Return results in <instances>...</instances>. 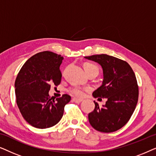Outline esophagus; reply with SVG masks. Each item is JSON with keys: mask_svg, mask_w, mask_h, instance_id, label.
I'll return each instance as SVG.
<instances>
[{"mask_svg": "<svg viewBox=\"0 0 156 156\" xmlns=\"http://www.w3.org/2000/svg\"><path fill=\"white\" fill-rule=\"evenodd\" d=\"M73 101L74 102H76V103H80V102H82L83 101V99H76V98H74L73 99Z\"/></svg>", "mask_w": 156, "mask_h": 156, "instance_id": "esophagus-1", "label": "esophagus"}]
</instances>
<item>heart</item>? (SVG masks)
Returning a JSON list of instances; mask_svg holds the SVG:
<instances>
[{"label":"heart","mask_w":156,"mask_h":156,"mask_svg":"<svg viewBox=\"0 0 156 156\" xmlns=\"http://www.w3.org/2000/svg\"><path fill=\"white\" fill-rule=\"evenodd\" d=\"M84 68L85 72H87V74L93 71H95L97 72V73H99V67H98L97 65H96L93 63H91V62L85 63L84 65ZM68 91H69L70 94L77 97H82L83 94H84V89H83L82 87H70V88H69V89H68Z\"/></svg>","instance_id":"obj_1"}]
</instances>
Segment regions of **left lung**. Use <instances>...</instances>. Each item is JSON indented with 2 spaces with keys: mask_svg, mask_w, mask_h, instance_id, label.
Listing matches in <instances>:
<instances>
[{
  "mask_svg": "<svg viewBox=\"0 0 156 156\" xmlns=\"http://www.w3.org/2000/svg\"><path fill=\"white\" fill-rule=\"evenodd\" d=\"M84 57L98 62L103 69L102 85L94 91L93 97L107 99L101 107L94 101V109L88 115L89 123L98 131H116L126 124L137 104L138 86L135 74L126 62L115 57L101 54Z\"/></svg>",
  "mask_w": 156,
  "mask_h": 156,
  "instance_id": "8db88e82",
  "label": "left lung"
}]
</instances>
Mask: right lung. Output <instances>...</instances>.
Listing matches in <instances>:
<instances>
[{
    "instance_id": "1",
    "label": "right lung",
    "mask_w": 156,
    "mask_h": 156,
    "mask_svg": "<svg viewBox=\"0 0 156 156\" xmlns=\"http://www.w3.org/2000/svg\"><path fill=\"white\" fill-rule=\"evenodd\" d=\"M62 59L61 55L44 51L27 59L18 72L15 82L17 105L25 120L33 127L47 129L56 125L71 100L68 94L53 99L48 94L51 84H60Z\"/></svg>"
}]
</instances>
